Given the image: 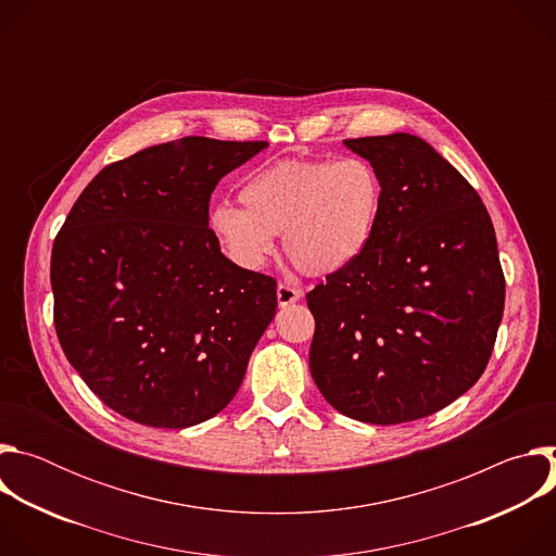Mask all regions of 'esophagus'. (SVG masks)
I'll return each instance as SVG.
<instances>
[{
	"label": "esophagus",
	"instance_id": "1",
	"mask_svg": "<svg viewBox=\"0 0 556 556\" xmlns=\"http://www.w3.org/2000/svg\"><path fill=\"white\" fill-rule=\"evenodd\" d=\"M301 296H303V292H301L299 288L290 286V283H279V286H277V301H279L281 307H286V305L299 301Z\"/></svg>",
	"mask_w": 556,
	"mask_h": 556
}]
</instances>
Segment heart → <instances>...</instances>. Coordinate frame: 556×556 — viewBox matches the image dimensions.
<instances>
[{
    "label": "heart",
    "instance_id": "b5f03b06",
    "mask_svg": "<svg viewBox=\"0 0 556 556\" xmlns=\"http://www.w3.org/2000/svg\"><path fill=\"white\" fill-rule=\"evenodd\" d=\"M244 208L217 204L208 228L226 255L257 270L281 232L283 251L305 275L328 277L352 266L369 247L382 187L363 157L281 161L255 172L240 189Z\"/></svg>",
    "mask_w": 556,
    "mask_h": 556
}]
</instances>
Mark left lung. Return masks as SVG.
<instances>
[{
	"label": "left lung",
	"instance_id": "1",
	"mask_svg": "<svg viewBox=\"0 0 556 556\" xmlns=\"http://www.w3.org/2000/svg\"><path fill=\"white\" fill-rule=\"evenodd\" d=\"M374 167L382 206L367 251L305 294L309 371L343 416H431L484 374L506 281L482 198L422 138L343 140Z\"/></svg>",
	"mask_w": 556,
	"mask_h": 556
}]
</instances>
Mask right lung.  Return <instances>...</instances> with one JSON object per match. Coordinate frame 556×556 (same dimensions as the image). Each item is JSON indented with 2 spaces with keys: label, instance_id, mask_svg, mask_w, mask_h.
<instances>
[{
  "label": "right lung",
  "instance_id": "1",
  "mask_svg": "<svg viewBox=\"0 0 556 556\" xmlns=\"http://www.w3.org/2000/svg\"><path fill=\"white\" fill-rule=\"evenodd\" d=\"M266 142L187 136L108 165L52 244L54 328L70 365L127 420L187 429L219 414L275 319L277 281L226 260L217 182Z\"/></svg>",
  "mask_w": 556,
  "mask_h": 556
}]
</instances>
